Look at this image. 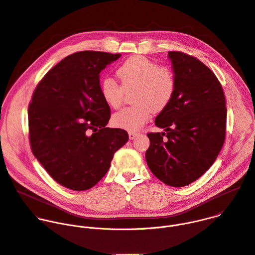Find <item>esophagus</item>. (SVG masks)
<instances>
[{
    "label": "esophagus",
    "mask_w": 255,
    "mask_h": 255,
    "mask_svg": "<svg viewBox=\"0 0 255 255\" xmlns=\"http://www.w3.org/2000/svg\"><path fill=\"white\" fill-rule=\"evenodd\" d=\"M128 135H129V139H130V140H133V139H135V137L138 135V133H137V132H133V131H129V132H128Z\"/></svg>",
    "instance_id": "1"
}]
</instances>
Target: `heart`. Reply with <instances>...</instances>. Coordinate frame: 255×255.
I'll return each mask as SVG.
<instances>
[{"mask_svg": "<svg viewBox=\"0 0 255 255\" xmlns=\"http://www.w3.org/2000/svg\"><path fill=\"white\" fill-rule=\"evenodd\" d=\"M119 85L112 78H105L100 85L104 102L110 108L118 109L124 100L125 91L136 89L134 106L123 109L112 118L115 127L138 131L147 123L153 112H161L173 99L176 82L173 72L142 55H133L117 69Z\"/></svg>", "mask_w": 255, "mask_h": 255, "instance_id": "b5f03b06", "label": "heart"}]
</instances>
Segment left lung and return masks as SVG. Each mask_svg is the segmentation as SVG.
Returning a JSON list of instances; mask_svg holds the SVG:
<instances>
[{
	"mask_svg": "<svg viewBox=\"0 0 255 255\" xmlns=\"http://www.w3.org/2000/svg\"><path fill=\"white\" fill-rule=\"evenodd\" d=\"M168 58L176 90L155 119L165 132L147 134L145 158L159 180L179 188L202 176L221 151L227 109L222 86L208 66L179 51H169Z\"/></svg>",
	"mask_w": 255,
	"mask_h": 255,
	"instance_id": "1",
	"label": "left lung"
}]
</instances>
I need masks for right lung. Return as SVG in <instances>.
<instances>
[{
    "label": "right lung",
    "instance_id": "right-lung-1",
    "mask_svg": "<svg viewBox=\"0 0 255 255\" xmlns=\"http://www.w3.org/2000/svg\"><path fill=\"white\" fill-rule=\"evenodd\" d=\"M121 56L102 51L70 54L36 87L28 109L34 156L57 183L74 191L97 185L128 133L108 128L110 107L100 92V72Z\"/></svg>",
    "mask_w": 255,
    "mask_h": 255
}]
</instances>
